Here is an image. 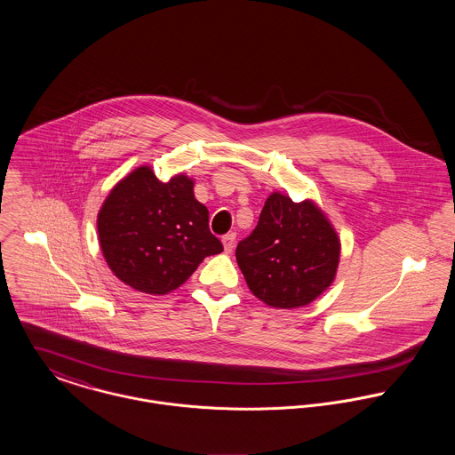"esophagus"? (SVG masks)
<instances>
[{"instance_id": "esophagus-1", "label": "esophagus", "mask_w": 455, "mask_h": 455, "mask_svg": "<svg viewBox=\"0 0 455 455\" xmlns=\"http://www.w3.org/2000/svg\"><path fill=\"white\" fill-rule=\"evenodd\" d=\"M221 243H223V249H225L227 252H232L234 247H235V234H227V235L221 239Z\"/></svg>"}]
</instances>
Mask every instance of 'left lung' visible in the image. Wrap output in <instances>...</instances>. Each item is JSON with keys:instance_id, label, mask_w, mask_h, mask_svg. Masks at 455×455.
Segmentation results:
<instances>
[{"instance_id": "8db88e82", "label": "left lung", "mask_w": 455, "mask_h": 455, "mask_svg": "<svg viewBox=\"0 0 455 455\" xmlns=\"http://www.w3.org/2000/svg\"><path fill=\"white\" fill-rule=\"evenodd\" d=\"M341 241L312 199L294 203L274 192L252 234L235 251L251 292L274 308H299L336 279Z\"/></svg>"}]
</instances>
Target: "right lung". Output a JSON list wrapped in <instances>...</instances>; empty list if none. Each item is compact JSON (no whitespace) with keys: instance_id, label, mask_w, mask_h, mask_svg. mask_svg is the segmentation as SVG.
<instances>
[{"instance_id":"1","label":"right lung","mask_w":455,"mask_h":455,"mask_svg":"<svg viewBox=\"0 0 455 455\" xmlns=\"http://www.w3.org/2000/svg\"><path fill=\"white\" fill-rule=\"evenodd\" d=\"M99 243L112 274L135 291L163 296L203 259L223 251L210 232V211L183 173L161 181L150 166L121 178L97 216Z\"/></svg>"}]
</instances>
